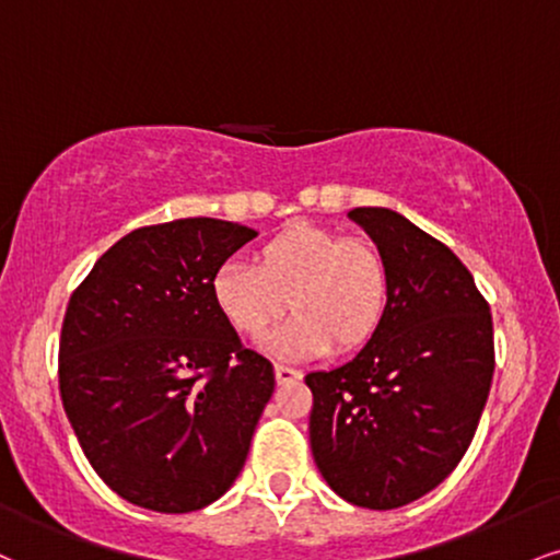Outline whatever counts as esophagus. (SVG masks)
<instances>
[{
  "label": "esophagus",
  "mask_w": 560,
  "mask_h": 560,
  "mask_svg": "<svg viewBox=\"0 0 560 560\" xmlns=\"http://www.w3.org/2000/svg\"><path fill=\"white\" fill-rule=\"evenodd\" d=\"M276 373V383H292V381H300L302 373L298 368H289V365H276L273 368Z\"/></svg>",
  "instance_id": "esophagus-1"
}]
</instances>
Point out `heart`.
Returning <instances> with one entry per match:
<instances>
[{"instance_id": "1", "label": "heart", "mask_w": 560, "mask_h": 560, "mask_svg": "<svg viewBox=\"0 0 560 560\" xmlns=\"http://www.w3.org/2000/svg\"><path fill=\"white\" fill-rule=\"evenodd\" d=\"M211 298L229 326L260 339L292 307L294 318L266 341L284 360L365 347L388 307L383 255L365 240H341L331 229L289 224L262 242L255 268L229 260L213 273Z\"/></svg>"}]
</instances>
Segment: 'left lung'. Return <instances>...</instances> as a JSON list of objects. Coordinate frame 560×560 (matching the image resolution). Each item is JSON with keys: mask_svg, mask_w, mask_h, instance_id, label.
<instances>
[{"mask_svg": "<svg viewBox=\"0 0 560 560\" xmlns=\"http://www.w3.org/2000/svg\"><path fill=\"white\" fill-rule=\"evenodd\" d=\"M388 271L381 328L352 360L305 375L310 448L336 495L407 506L454 472L493 381V318L472 273L390 208H354Z\"/></svg>", "mask_w": 560, "mask_h": 560, "instance_id": "8db88e82", "label": "left lung"}]
</instances>
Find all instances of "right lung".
I'll return each instance as SVG.
<instances>
[{"label": "right lung", "mask_w": 560, "mask_h": 560, "mask_svg": "<svg viewBox=\"0 0 560 560\" xmlns=\"http://www.w3.org/2000/svg\"><path fill=\"white\" fill-rule=\"evenodd\" d=\"M255 237L221 219L135 229L67 305L59 394L85 459L125 501L187 514L242 472L273 365L242 347L211 281Z\"/></svg>", "instance_id": "add662e5"}]
</instances>
